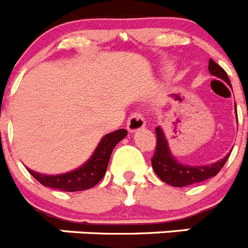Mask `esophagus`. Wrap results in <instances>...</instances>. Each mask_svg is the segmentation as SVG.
Wrapping results in <instances>:
<instances>
[{
  "label": "esophagus",
  "instance_id": "esophagus-1",
  "mask_svg": "<svg viewBox=\"0 0 248 248\" xmlns=\"http://www.w3.org/2000/svg\"><path fill=\"white\" fill-rule=\"evenodd\" d=\"M145 126V120H144L143 114L139 113V111H135L129 117L128 123H126V128L130 133H134V131L139 130V129H143Z\"/></svg>",
  "mask_w": 248,
  "mask_h": 248
}]
</instances>
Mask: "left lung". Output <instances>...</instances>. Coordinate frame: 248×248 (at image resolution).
<instances>
[{
  "instance_id": "8db88e82",
  "label": "left lung",
  "mask_w": 248,
  "mask_h": 248,
  "mask_svg": "<svg viewBox=\"0 0 248 248\" xmlns=\"http://www.w3.org/2000/svg\"><path fill=\"white\" fill-rule=\"evenodd\" d=\"M209 72L211 76L217 77L220 79L225 80L229 85H231L226 72L212 59L209 61ZM155 134H156V148H155L154 156L151 157V165H153L155 174L160 177V180H163L169 185L175 186V187H184V186L201 183V181H205L210 177L217 175L230 156V154H227L223 159L218 160L214 164H210V165H185V164L179 163L172 156L163 129L157 126L155 129Z\"/></svg>"
}]
</instances>
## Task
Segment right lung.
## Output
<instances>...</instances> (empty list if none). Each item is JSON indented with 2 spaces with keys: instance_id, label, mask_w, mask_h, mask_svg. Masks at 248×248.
I'll use <instances>...</instances> for the list:
<instances>
[{
  "instance_id": "right-lung-1",
  "label": "right lung",
  "mask_w": 248,
  "mask_h": 248,
  "mask_svg": "<svg viewBox=\"0 0 248 248\" xmlns=\"http://www.w3.org/2000/svg\"><path fill=\"white\" fill-rule=\"evenodd\" d=\"M126 135H128V131L125 129H118L105 135L104 138H102L100 143L98 144L97 149L94 150L93 155L89 157L88 161L73 171L61 175H45L30 170V169L27 170L38 183L47 187L68 192L88 190L102 180L107 172L111 151Z\"/></svg>"
}]
</instances>
